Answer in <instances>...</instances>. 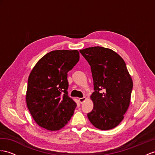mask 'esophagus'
Instances as JSON below:
<instances>
[{"instance_id": "1", "label": "esophagus", "mask_w": 155, "mask_h": 155, "mask_svg": "<svg viewBox=\"0 0 155 155\" xmlns=\"http://www.w3.org/2000/svg\"><path fill=\"white\" fill-rule=\"evenodd\" d=\"M85 100H86V97H81V98H79V101H80L81 104H82V103L84 102Z\"/></svg>"}]
</instances>
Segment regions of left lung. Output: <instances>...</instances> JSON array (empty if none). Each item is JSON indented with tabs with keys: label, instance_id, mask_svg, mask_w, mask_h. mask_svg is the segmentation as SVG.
<instances>
[{
	"label": "left lung",
	"instance_id": "8db88e82",
	"mask_svg": "<svg viewBox=\"0 0 155 155\" xmlns=\"http://www.w3.org/2000/svg\"><path fill=\"white\" fill-rule=\"evenodd\" d=\"M79 51L90 65L94 81V108L87 116L98 129L114 128L124 118L133 88L126 63L115 51L104 47Z\"/></svg>",
	"mask_w": 155,
	"mask_h": 155
}]
</instances>
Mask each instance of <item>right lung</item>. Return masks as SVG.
<instances>
[{
	"mask_svg": "<svg viewBox=\"0 0 155 155\" xmlns=\"http://www.w3.org/2000/svg\"><path fill=\"white\" fill-rule=\"evenodd\" d=\"M78 50H54L31 71L26 102L35 121L48 130L62 128L73 116L77 104L69 97L67 73L79 61Z\"/></svg>",
	"mask_w": 155,
	"mask_h": 155,
	"instance_id": "obj_1",
	"label": "right lung"
}]
</instances>
